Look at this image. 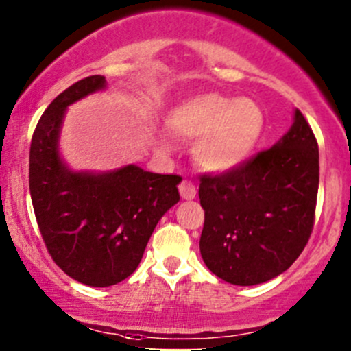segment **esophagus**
Masks as SVG:
<instances>
[{"mask_svg":"<svg viewBox=\"0 0 351 351\" xmlns=\"http://www.w3.org/2000/svg\"><path fill=\"white\" fill-rule=\"evenodd\" d=\"M180 195H182V198H185V200H192V198H195L197 195L195 183L190 182V180H182V183H180Z\"/></svg>","mask_w":351,"mask_h":351,"instance_id":"obj_1","label":"esophagus"}]
</instances>
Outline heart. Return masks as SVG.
<instances>
[{"label":"heart","mask_w":351,"mask_h":351,"mask_svg":"<svg viewBox=\"0 0 351 351\" xmlns=\"http://www.w3.org/2000/svg\"><path fill=\"white\" fill-rule=\"evenodd\" d=\"M168 125L185 139H198L195 158L202 166L222 171L253 153L263 134L265 113L251 98L208 93L180 104Z\"/></svg>","instance_id":"obj_1"}]
</instances>
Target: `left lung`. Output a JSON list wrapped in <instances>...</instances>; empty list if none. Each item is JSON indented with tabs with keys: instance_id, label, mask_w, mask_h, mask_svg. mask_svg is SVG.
<instances>
[{
	"instance_id": "1",
	"label": "left lung",
	"mask_w": 351,
	"mask_h": 351,
	"mask_svg": "<svg viewBox=\"0 0 351 351\" xmlns=\"http://www.w3.org/2000/svg\"><path fill=\"white\" fill-rule=\"evenodd\" d=\"M317 186V141L295 110L292 127L274 147L224 173L200 176V254L208 270L232 285H258L284 274L311 238Z\"/></svg>"
}]
</instances>
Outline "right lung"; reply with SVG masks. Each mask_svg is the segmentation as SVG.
<instances>
[{
    "label": "right lung",
    "mask_w": 351,
    "mask_h": 351,
    "mask_svg": "<svg viewBox=\"0 0 351 351\" xmlns=\"http://www.w3.org/2000/svg\"><path fill=\"white\" fill-rule=\"evenodd\" d=\"M105 88L95 74L52 100L30 144L32 205L52 260L74 280L110 287L136 271L159 219L178 204L180 175L144 171L136 165L108 173H76L58 151L66 108Z\"/></svg>",
    "instance_id": "1"
}]
</instances>
